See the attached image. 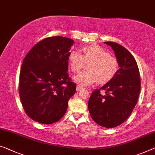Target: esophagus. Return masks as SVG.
Here are the masks:
<instances>
[{
	"label": "esophagus",
	"instance_id": "obj_1",
	"mask_svg": "<svg viewBox=\"0 0 155 155\" xmlns=\"http://www.w3.org/2000/svg\"><path fill=\"white\" fill-rule=\"evenodd\" d=\"M83 89V87H82V86H80V85H77V87H76V90H77L78 91H80L81 89Z\"/></svg>",
	"mask_w": 155,
	"mask_h": 155
}]
</instances>
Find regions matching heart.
Wrapping results in <instances>:
<instances>
[{
    "mask_svg": "<svg viewBox=\"0 0 155 155\" xmlns=\"http://www.w3.org/2000/svg\"><path fill=\"white\" fill-rule=\"evenodd\" d=\"M70 68L73 73H78L87 64V69L75 76L73 80L82 86L97 82L104 84L112 80L119 68L118 59L103 48L96 44L84 46L81 53L72 51L68 54Z\"/></svg>",
    "mask_w": 155,
    "mask_h": 155,
    "instance_id": "obj_1",
    "label": "heart"
}]
</instances>
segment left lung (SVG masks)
<instances>
[{
	"label": "left lung",
	"instance_id": "left-lung-1",
	"mask_svg": "<svg viewBox=\"0 0 155 155\" xmlns=\"http://www.w3.org/2000/svg\"><path fill=\"white\" fill-rule=\"evenodd\" d=\"M110 46L119 63L112 80L92 93L88 102L91 118L99 125L112 128L129 117L137 103L141 80L137 63L129 51L115 42H104ZM101 90L106 91L102 94Z\"/></svg>",
	"mask_w": 155,
	"mask_h": 155
}]
</instances>
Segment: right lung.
Masks as SVG:
<instances>
[{
  "instance_id": "1",
  "label": "right lung",
  "mask_w": 155,
  "mask_h": 155,
  "mask_svg": "<svg viewBox=\"0 0 155 155\" xmlns=\"http://www.w3.org/2000/svg\"><path fill=\"white\" fill-rule=\"evenodd\" d=\"M74 41L52 37L35 45L23 61L19 95L27 115L43 124L63 117L76 84L68 75V54Z\"/></svg>"
}]
</instances>
